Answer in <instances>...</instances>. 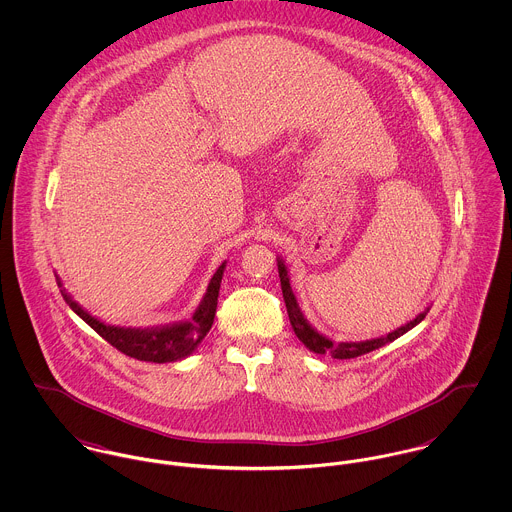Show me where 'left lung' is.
Wrapping results in <instances>:
<instances>
[{
	"instance_id": "obj_1",
	"label": "left lung",
	"mask_w": 512,
	"mask_h": 512,
	"mask_svg": "<svg viewBox=\"0 0 512 512\" xmlns=\"http://www.w3.org/2000/svg\"><path fill=\"white\" fill-rule=\"evenodd\" d=\"M278 272H280V282H282V293H284V301H286V309L290 315V323H292L293 333L295 337L313 353L317 355H325V357H333V359H355L366 355L374 349H380L392 341H396L398 337H402L404 333H408L410 329H414L418 323H422V319L428 315L430 305L418 313L412 321H408L406 325L390 331L388 335L376 337V339H366V341H333L329 337H325L323 333H319L303 315V311L299 309L297 297L292 290V282H290V274H288V266L282 260V256H278Z\"/></svg>"
}]
</instances>
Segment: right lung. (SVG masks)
Wrapping results in <instances>:
<instances>
[{
  "instance_id": "1",
  "label": "right lung",
  "mask_w": 512,
  "mask_h": 512,
  "mask_svg": "<svg viewBox=\"0 0 512 512\" xmlns=\"http://www.w3.org/2000/svg\"><path fill=\"white\" fill-rule=\"evenodd\" d=\"M224 268H226V262H222L217 272L213 274L207 292L189 319L167 323V325H155V327H120V325L104 323L74 301L71 293L63 288V282L59 276H57V284L74 313L84 323H88L102 339H106L112 347H116L124 355L138 361L175 363L193 355L197 347L203 343V339L207 337L209 329L213 327Z\"/></svg>"
}]
</instances>
